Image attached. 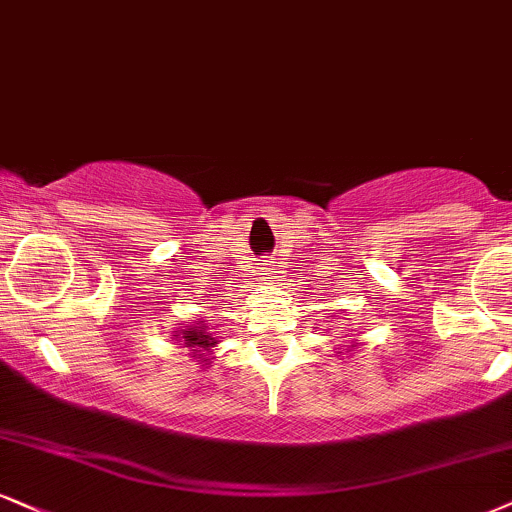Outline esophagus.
<instances>
[{"label":"esophagus","instance_id":"1","mask_svg":"<svg viewBox=\"0 0 512 512\" xmlns=\"http://www.w3.org/2000/svg\"><path fill=\"white\" fill-rule=\"evenodd\" d=\"M275 273V268H266V275H273Z\"/></svg>","mask_w":512,"mask_h":512}]
</instances>
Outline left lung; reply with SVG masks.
I'll use <instances>...</instances> for the list:
<instances>
[{
    "label": "left lung",
    "mask_w": 512,
    "mask_h": 512,
    "mask_svg": "<svg viewBox=\"0 0 512 512\" xmlns=\"http://www.w3.org/2000/svg\"><path fill=\"white\" fill-rule=\"evenodd\" d=\"M353 346H356V344H351V349H353ZM351 349H349V351H351ZM339 353H342V351H339Z\"/></svg>",
    "instance_id": "1"
}]
</instances>
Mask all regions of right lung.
I'll return each instance as SVG.
<instances>
[{"label": "right lung", "mask_w": 512, "mask_h": 512, "mask_svg": "<svg viewBox=\"0 0 512 512\" xmlns=\"http://www.w3.org/2000/svg\"><path fill=\"white\" fill-rule=\"evenodd\" d=\"M175 342H182V346H187L189 356L199 358V363L208 365L211 363V353L213 346L218 344V339L213 337L211 332H206V320L197 318L192 325H187L185 330H178L173 334Z\"/></svg>", "instance_id": "right-lung-1"}]
</instances>
